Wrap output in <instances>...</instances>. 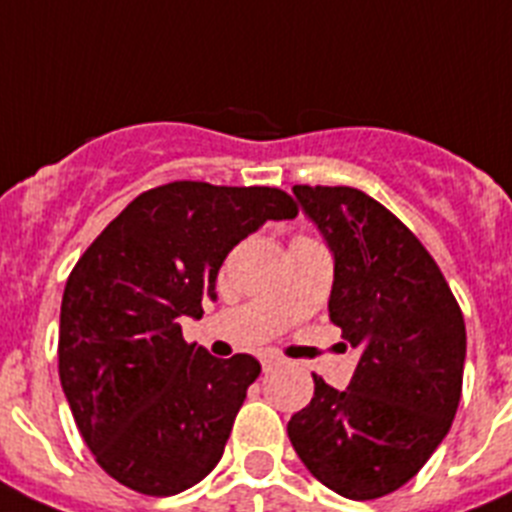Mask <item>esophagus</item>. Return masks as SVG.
<instances>
[{
    "instance_id": "obj_1",
    "label": "esophagus",
    "mask_w": 512,
    "mask_h": 512,
    "mask_svg": "<svg viewBox=\"0 0 512 512\" xmlns=\"http://www.w3.org/2000/svg\"><path fill=\"white\" fill-rule=\"evenodd\" d=\"M279 363H281V360L274 358V355H266V358H261V368H264V373H269V370L276 368Z\"/></svg>"
}]
</instances>
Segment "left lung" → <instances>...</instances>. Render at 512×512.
<instances>
[{"instance_id": "obj_1", "label": "left lung", "mask_w": 512, "mask_h": 512, "mask_svg": "<svg viewBox=\"0 0 512 512\" xmlns=\"http://www.w3.org/2000/svg\"><path fill=\"white\" fill-rule=\"evenodd\" d=\"M294 198L330 248V320L360 360L345 391L314 375L289 439L337 495L383 498L452 426L467 353L462 312L419 238L363 190L297 185Z\"/></svg>"}]
</instances>
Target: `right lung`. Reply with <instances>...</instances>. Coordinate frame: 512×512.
Listing matches in <instances>:
<instances>
[{
	"label": "right lung",
	"instance_id": "right-lung-1",
	"mask_svg": "<svg viewBox=\"0 0 512 512\" xmlns=\"http://www.w3.org/2000/svg\"><path fill=\"white\" fill-rule=\"evenodd\" d=\"M297 215L276 187L170 182L131 200L88 246L60 304L58 370L96 462L142 495H177L223 457L259 360L182 340L225 256L266 220Z\"/></svg>",
	"mask_w": 512,
	"mask_h": 512
}]
</instances>
